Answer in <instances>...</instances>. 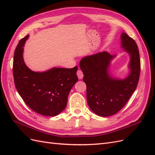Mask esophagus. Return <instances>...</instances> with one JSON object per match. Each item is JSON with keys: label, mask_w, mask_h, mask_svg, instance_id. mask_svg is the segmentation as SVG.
<instances>
[{"label": "esophagus", "mask_w": 155, "mask_h": 155, "mask_svg": "<svg viewBox=\"0 0 155 155\" xmlns=\"http://www.w3.org/2000/svg\"><path fill=\"white\" fill-rule=\"evenodd\" d=\"M77 75H78V77L79 79H81L83 78V73L81 71V70H78V72H77Z\"/></svg>", "instance_id": "34e87169"}]
</instances>
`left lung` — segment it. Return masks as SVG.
Masks as SVG:
<instances>
[{"instance_id":"obj_1","label":"left lung","mask_w":155,"mask_h":155,"mask_svg":"<svg viewBox=\"0 0 155 155\" xmlns=\"http://www.w3.org/2000/svg\"><path fill=\"white\" fill-rule=\"evenodd\" d=\"M121 48L130 57L129 73L124 79L113 76L110 63L116 57L107 51L86 56L81 59L79 67L87 85V100L92 112L100 116L115 114L125 106L137 88L140 73V59L135 41L123 32Z\"/></svg>"}]
</instances>
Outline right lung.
<instances>
[{
    "instance_id": "right-lung-1",
    "label": "right lung",
    "mask_w": 155,
    "mask_h": 155,
    "mask_svg": "<svg viewBox=\"0 0 155 155\" xmlns=\"http://www.w3.org/2000/svg\"><path fill=\"white\" fill-rule=\"evenodd\" d=\"M28 37L27 35L19 41L14 53L15 87L31 110L43 116H57L66 107L70 90L78 80V68L53 67L44 72L33 71L23 59L24 46Z\"/></svg>"
}]
</instances>
